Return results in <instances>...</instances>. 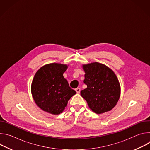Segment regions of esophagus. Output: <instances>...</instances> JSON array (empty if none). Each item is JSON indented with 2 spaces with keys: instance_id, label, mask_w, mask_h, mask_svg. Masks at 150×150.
Masks as SVG:
<instances>
[{
  "instance_id": "34e87169",
  "label": "esophagus",
  "mask_w": 150,
  "mask_h": 150,
  "mask_svg": "<svg viewBox=\"0 0 150 150\" xmlns=\"http://www.w3.org/2000/svg\"><path fill=\"white\" fill-rule=\"evenodd\" d=\"M75 91H76V92L77 93H79L80 91H81V89H80L79 88H77L75 89Z\"/></svg>"
}]
</instances>
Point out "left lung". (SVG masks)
I'll list each match as a JSON object with an SVG mask.
<instances>
[{
	"label": "left lung",
	"mask_w": 150,
	"mask_h": 150,
	"mask_svg": "<svg viewBox=\"0 0 150 150\" xmlns=\"http://www.w3.org/2000/svg\"><path fill=\"white\" fill-rule=\"evenodd\" d=\"M82 68L85 73L83 82L87 87L81 91V96L94 113L110 111L120 96V85L116 74L108 67L97 62L84 64Z\"/></svg>",
	"instance_id": "1"
}]
</instances>
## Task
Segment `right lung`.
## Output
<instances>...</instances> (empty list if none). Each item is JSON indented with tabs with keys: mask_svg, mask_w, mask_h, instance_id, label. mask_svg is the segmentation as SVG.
<instances>
[{
	"mask_svg": "<svg viewBox=\"0 0 150 150\" xmlns=\"http://www.w3.org/2000/svg\"><path fill=\"white\" fill-rule=\"evenodd\" d=\"M67 69V65L52 63L42 66L35 73L31 91L35 104L42 110L59 115L65 110L69 100L76 94L63 77Z\"/></svg>",
	"mask_w": 150,
	"mask_h": 150,
	"instance_id": "right-lung-1",
	"label": "right lung"
}]
</instances>
